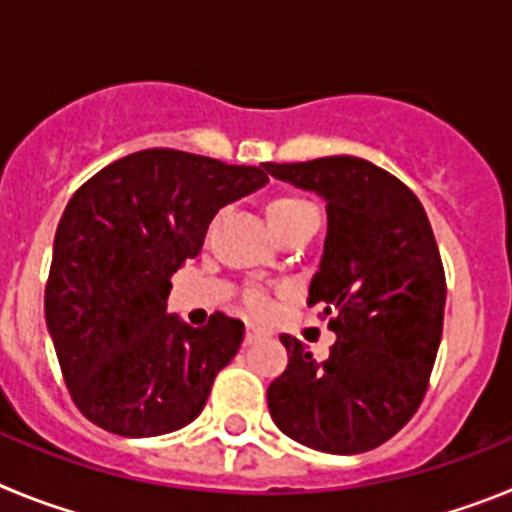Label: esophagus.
<instances>
[{
	"instance_id": "esophagus-1",
	"label": "esophagus",
	"mask_w": 512,
	"mask_h": 512,
	"mask_svg": "<svg viewBox=\"0 0 512 512\" xmlns=\"http://www.w3.org/2000/svg\"><path fill=\"white\" fill-rule=\"evenodd\" d=\"M266 336H269V333H266L264 328H256V325H248V330H246V346H251V343L261 341V338H266Z\"/></svg>"
}]
</instances>
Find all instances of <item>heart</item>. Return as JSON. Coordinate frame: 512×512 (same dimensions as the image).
Masks as SVG:
<instances>
[{
  "label": "heart",
  "mask_w": 512,
  "mask_h": 512,
  "mask_svg": "<svg viewBox=\"0 0 512 512\" xmlns=\"http://www.w3.org/2000/svg\"><path fill=\"white\" fill-rule=\"evenodd\" d=\"M310 215H318L315 207H312L307 200H302V197H295V194H279V197L266 202V220H269L271 230H274L277 235L284 233L287 228H292V225L302 223V220ZM243 302H246L251 315H266V312L271 310L269 295H266L264 289H256V287L246 289Z\"/></svg>",
  "instance_id": "1"
}]
</instances>
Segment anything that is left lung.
I'll return each instance as SVG.
<instances>
[{"label": "left lung", "mask_w": 512, "mask_h": 512, "mask_svg": "<svg viewBox=\"0 0 512 512\" xmlns=\"http://www.w3.org/2000/svg\"><path fill=\"white\" fill-rule=\"evenodd\" d=\"M264 169L325 200L328 235L307 305L336 333L325 361L284 333L289 364L266 392L271 418L325 454L377 449L420 408L441 343L446 277L428 215L397 176L364 158Z\"/></svg>", "instance_id": "8db88e82"}]
</instances>
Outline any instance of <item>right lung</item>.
I'll return each instance as SVG.
<instances>
[{
    "instance_id": "obj_1",
    "label": "right lung",
    "mask_w": 512,
    "mask_h": 512,
    "mask_svg": "<svg viewBox=\"0 0 512 512\" xmlns=\"http://www.w3.org/2000/svg\"><path fill=\"white\" fill-rule=\"evenodd\" d=\"M266 182L261 166L148 148L76 189L53 241L45 323L84 418L148 438L202 413L243 323L215 312L192 328L169 315L171 277L197 259L217 210Z\"/></svg>"
}]
</instances>
